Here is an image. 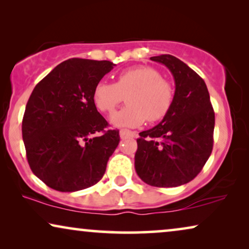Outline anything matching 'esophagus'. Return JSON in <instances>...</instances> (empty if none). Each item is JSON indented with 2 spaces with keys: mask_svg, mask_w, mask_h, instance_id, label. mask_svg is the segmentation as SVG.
<instances>
[{
  "mask_svg": "<svg viewBox=\"0 0 249 249\" xmlns=\"http://www.w3.org/2000/svg\"><path fill=\"white\" fill-rule=\"evenodd\" d=\"M136 136V132L135 131H131V130H127V129H121L120 130V137L122 139H125V138H132Z\"/></svg>",
  "mask_w": 249,
  "mask_h": 249,
  "instance_id": "obj_1",
  "label": "esophagus"
}]
</instances>
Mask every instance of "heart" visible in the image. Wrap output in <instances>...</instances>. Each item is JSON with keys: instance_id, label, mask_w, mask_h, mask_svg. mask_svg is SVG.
Segmentation results:
<instances>
[{"instance_id": "obj_1", "label": "heart", "mask_w": 249, "mask_h": 249, "mask_svg": "<svg viewBox=\"0 0 249 249\" xmlns=\"http://www.w3.org/2000/svg\"><path fill=\"white\" fill-rule=\"evenodd\" d=\"M127 97V107L115 112L111 122L117 127H138L164 119L175 101V88L154 68L139 66L121 71L115 84L100 80L93 89V101L103 113H112Z\"/></svg>"}]
</instances>
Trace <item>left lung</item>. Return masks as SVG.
Masks as SVG:
<instances>
[{
  "label": "left lung",
  "instance_id": "8db88e82",
  "mask_svg": "<svg viewBox=\"0 0 249 249\" xmlns=\"http://www.w3.org/2000/svg\"><path fill=\"white\" fill-rule=\"evenodd\" d=\"M173 74L175 101L154 128L139 132L135 169L154 187H178L202 171L213 149L215 117L206 84L181 60L170 54L152 56Z\"/></svg>",
  "mask_w": 249,
  "mask_h": 249
}]
</instances>
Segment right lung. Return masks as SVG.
<instances>
[{"label": "right lung", "mask_w": 249, "mask_h": 249, "mask_svg": "<svg viewBox=\"0 0 249 249\" xmlns=\"http://www.w3.org/2000/svg\"><path fill=\"white\" fill-rule=\"evenodd\" d=\"M113 66L69 59L34 88L22 119V139L30 169L50 188L77 192L104 176L120 136L119 130H107L93 89Z\"/></svg>", "instance_id": "right-lung-1"}]
</instances>
